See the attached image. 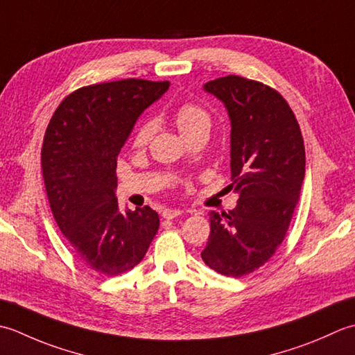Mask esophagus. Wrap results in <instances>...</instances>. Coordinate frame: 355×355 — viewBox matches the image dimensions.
I'll use <instances>...</instances> for the list:
<instances>
[{"mask_svg": "<svg viewBox=\"0 0 355 355\" xmlns=\"http://www.w3.org/2000/svg\"><path fill=\"white\" fill-rule=\"evenodd\" d=\"M180 214H182V211H180V209L165 208L164 211H162V218H164V219H167V220H171V219L178 218V216H180Z\"/></svg>", "mask_w": 355, "mask_h": 355, "instance_id": "esophagus-1", "label": "esophagus"}]
</instances>
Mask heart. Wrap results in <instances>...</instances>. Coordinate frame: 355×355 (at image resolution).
Returning a JSON list of instances; mask_svg holds the SVG:
<instances>
[{
	"instance_id": "b5f03b06",
	"label": "heart",
	"mask_w": 355,
	"mask_h": 355,
	"mask_svg": "<svg viewBox=\"0 0 355 355\" xmlns=\"http://www.w3.org/2000/svg\"><path fill=\"white\" fill-rule=\"evenodd\" d=\"M175 122L176 127L185 139L191 137L199 132H208L211 127V116L205 110L204 107L194 103H184L179 105L175 112ZM153 122L144 121L142 124L136 128L133 135V144L136 147H142L150 141L151 135H153Z\"/></svg>"
}]
</instances>
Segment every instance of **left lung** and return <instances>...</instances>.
<instances>
[{
    "mask_svg": "<svg viewBox=\"0 0 355 355\" xmlns=\"http://www.w3.org/2000/svg\"><path fill=\"white\" fill-rule=\"evenodd\" d=\"M204 89L225 104L231 119V182L239 193L228 213H209L202 260L228 277L268 262L284 242L305 178V146L291 107L272 87L228 75Z\"/></svg>",
    "mask_w": 355,
    "mask_h": 355,
    "instance_id": "1",
    "label": "left lung"
}]
</instances>
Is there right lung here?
I'll use <instances>...</instances> for the list:
<instances>
[{"label": "right lung", "instance_id": "1", "mask_svg": "<svg viewBox=\"0 0 355 355\" xmlns=\"http://www.w3.org/2000/svg\"><path fill=\"white\" fill-rule=\"evenodd\" d=\"M168 85L136 78L84 85L62 99L47 125L41 165L53 218L71 251L104 276L133 270L157 233L155 209L122 214L114 188L121 147Z\"/></svg>", "mask_w": 355, "mask_h": 355}]
</instances>
